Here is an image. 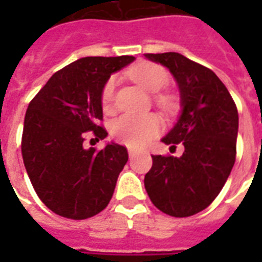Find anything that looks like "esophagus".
<instances>
[{"instance_id": "esophagus-1", "label": "esophagus", "mask_w": 262, "mask_h": 262, "mask_svg": "<svg viewBox=\"0 0 262 262\" xmlns=\"http://www.w3.org/2000/svg\"><path fill=\"white\" fill-rule=\"evenodd\" d=\"M127 151H129V156H130V157H133V156H136V154L139 153V148L129 147L127 148Z\"/></svg>"}]
</instances>
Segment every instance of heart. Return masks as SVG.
Segmentation results:
<instances>
[{"instance_id":"obj_1","label":"heart","mask_w":262,"mask_h":262,"mask_svg":"<svg viewBox=\"0 0 262 262\" xmlns=\"http://www.w3.org/2000/svg\"><path fill=\"white\" fill-rule=\"evenodd\" d=\"M129 75L132 77V80L139 82L143 88H146L150 92L160 91L170 81V75L167 73V70L154 63H142V64L135 66L129 71ZM115 86H116V80L114 77L109 78L103 86L101 99L105 108L112 105ZM157 102L163 108H170L172 101L167 95H160L157 97ZM160 129H161V120L159 119V116L153 114H125L112 123V135L115 139L129 146H142L144 143H147L151 137L159 133Z\"/></svg>"}]
</instances>
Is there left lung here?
I'll use <instances>...</instances> for the list:
<instances>
[{
  "mask_svg": "<svg viewBox=\"0 0 262 262\" xmlns=\"http://www.w3.org/2000/svg\"><path fill=\"white\" fill-rule=\"evenodd\" d=\"M170 70L181 95V115L161 142L184 144L181 157L151 156L144 187L154 206L174 217L206 209L219 195L236 161L238 114L225 84L208 67L176 52L147 53Z\"/></svg>",
  "mask_w": 262,
  "mask_h": 262,
  "instance_id": "obj_1",
  "label": "left lung"
}]
</instances>
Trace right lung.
Returning <instances> with one entry per match:
<instances>
[{"label": "right lung", "instance_id": "add662e5", "mask_svg": "<svg viewBox=\"0 0 262 262\" xmlns=\"http://www.w3.org/2000/svg\"><path fill=\"white\" fill-rule=\"evenodd\" d=\"M133 56L82 57L54 73L28 106L22 157L32 185L52 212L82 220L108 206L120 171L127 163L125 146L108 143L85 148V133L108 136L102 120V90L109 77Z\"/></svg>", "mask_w": 262, "mask_h": 262}]
</instances>
